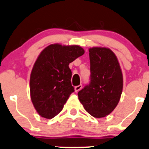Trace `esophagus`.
<instances>
[{
    "mask_svg": "<svg viewBox=\"0 0 149 149\" xmlns=\"http://www.w3.org/2000/svg\"><path fill=\"white\" fill-rule=\"evenodd\" d=\"M81 88H82V85H81V84L79 85V86H75V92H79V90H80L81 89Z\"/></svg>",
    "mask_w": 149,
    "mask_h": 149,
    "instance_id": "obj_1",
    "label": "esophagus"
}]
</instances>
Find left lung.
I'll return each instance as SVG.
<instances>
[{
	"label": "left lung",
	"instance_id": "1",
	"mask_svg": "<svg viewBox=\"0 0 149 149\" xmlns=\"http://www.w3.org/2000/svg\"><path fill=\"white\" fill-rule=\"evenodd\" d=\"M90 82L78 92L81 103L95 118L111 113L120 100L123 89V76L114 53L105 47L89 49Z\"/></svg>",
	"mask_w": 149,
	"mask_h": 149
}]
</instances>
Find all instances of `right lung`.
Segmentation results:
<instances>
[{
  "label": "right lung",
  "mask_w": 149,
  "mask_h": 149,
  "mask_svg": "<svg viewBox=\"0 0 149 149\" xmlns=\"http://www.w3.org/2000/svg\"><path fill=\"white\" fill-rule=\"evenodd\" d=\"M84 54L77 45L51 44L38 57L30 79V97L38 114L52 119L63 110L74 88L68 65Z\"/></svg>",
  "instance_id": "right-lung-1"
}]
</instances>
